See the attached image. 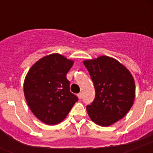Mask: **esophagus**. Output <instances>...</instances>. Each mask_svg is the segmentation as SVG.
<instances>
[{
	"label": "esophagus",
	"mask_w": 153,
	"mask_h": 153,
	"mask_svg": "<svg viewBox=\"0 0 153 153\" xmlns=\"http://www.w3.org/2000/svg\"><path fill=\"white\" fill-rule=\"evenodd\" d=\"M78 97H79V99H81V98H82V93H79V94H78Z\"/></svg>",
	"instance_id": "obj_1"
}]
</instances>
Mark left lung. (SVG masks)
I'll use <instances>...</instances> for the list:
<instances>
[{"label": "left lung", "instance_id": "left-lung-1", "mask_svg": "<svg viewBox=\"0 0 153 153\" xmlns=\"http://www.w3.org/2000/svg\"><path fill=\"white\" fill-rule=\"evenodd\" d=\"M95 88V98L86 106L90 118L101 126H109L129 111L135 98V82L125 66L102 55L85 60Z\"/></svg>", "mask_w": 153, "mask_h": 153}]
</instances>
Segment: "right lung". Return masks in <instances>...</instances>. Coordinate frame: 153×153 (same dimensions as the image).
<instances>
[{"label": "right lung", "mask_w": 153, "mask_h": 153, "mask_svg": "<svg viewBox=\"0 0 153 153\" xmlns=\"http://www.w3.org/2000/svg\"><path fill=\"white\" fill-rule=\"evenodd\" d=\"M74 61L59 54H51L38 60L27 72L24 93L30 109L47 125L59 123L78 101L70 91L67 73Z\"/></svg>", "instance_id": "right-lung-1"}]
</instances>
